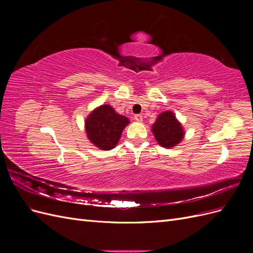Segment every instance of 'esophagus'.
Wrapping results in <instances>:
<instances>
[{
  "instance_id": "obj_1",
  "label": "esophagus",
  "mask_w": 253,
  "mask_h": 253,
  "mask_svg": "<svg viewBox=\"0 0 253 253\" xmlns=\"http://www.w3.org/2000/svg\"><path fill=\"white\" fill-rule=\"evenodd\" d=\"M134 119H135L136 121L140 122V121H142L143 117H142V115H141V114H137V115H135V116H134Z\"/></svg>"
}]
</instances>
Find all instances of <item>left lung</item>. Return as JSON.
<instances>
[{"instance_id":"1","label":"left lung","mask_w":253,"mask_h":253,"mask_svg":"<svg viewBox=\"0 0 253 253\" xmlns=\"http://www.w3.org/2000/svg\"><path fill=\"white\" fill-rule=\"evenodd\" d=\"M152 131L158 143L165 148H172L183 138L181 125L170 111L159 115L156 122L152 126Z\"/></svg>"}]
</instances>
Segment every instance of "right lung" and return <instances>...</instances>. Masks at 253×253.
Masks as SVG:
<instances>
[{
  "label": "right lung",
  "mask_w": 253,
  "mask_h": 253,
  "mask_svg": "<svg viewBox=\"0 0 253 253\" xmlns=\"http://www.w3.org/2000/svg\"><path fill=\"white\" fill-rule=\"evenodd\" d=\"M128 122L126 117L117 114L111 105L104 104L89 114L85 121V129L91 143L109 151L118 143Z\"/></svg>",
  "instance_id": "right-lung-1"
}]
</instances>
